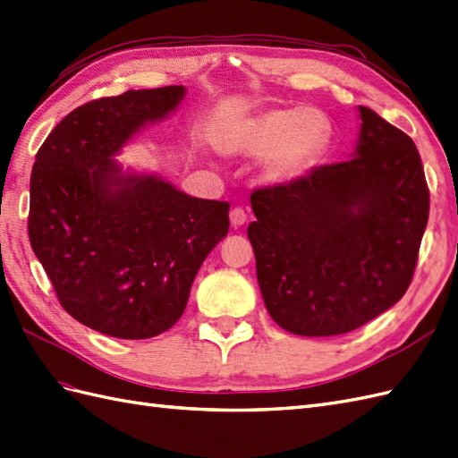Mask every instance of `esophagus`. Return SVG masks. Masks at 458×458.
<instances>
[{
	"mask_svg": "<svg viewBox=\"0 0 458 458\" xmlns=\"http://www.w3.org/2000/svg\"><path fill=\"white\" fill-rule=\"evenodd\" d=\"M230 222H232L233 228H240V226L245 225V222H248V213H245L242 207H233L230 210Z\"/></svg>",
	"mask_w": 458,
	"mask_h": 458,
	"instance_id": "1",
	"label": "esophagus"
}]
</instances>
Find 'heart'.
Wrapping results in <instances>:
<instances>
[{
	"label": "heart",
	"instance_id": "obj_1",
	"mask_svg": "<svg viewBox=\"0 0 458 458\" xmlns=\"http://www.w3.org/2000/svg\"><path fill=\"white\" fill-rule=\"evenodd\" d=\"M333 125L321 110L276 108L233 127L226 147L242 155H263L271 180H292L315 166L331 148Z\"/></svg>",
	"mask_w": 458,
	"mask_h": 458
}]
</instances>
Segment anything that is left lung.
I'll return each instance as SVG.
<instances>
[{
	"label": "left lung",
	"instance_id": "8db88e82",
	"mask_svg": "<svg viewBox=\"0 0 458 458\" xmlns=\"http://www.w3.org/2000/svg\"><path fill=\"white\" fill-rule=\"evenodd\" d=\"M354 158L251 193L248 228L271 318L301 336L344 335L404 296L429 216L420 152L360 106Z\"/></svg>",
	"mask_w": 458,
	"mask_h": 458
}]
</instances>
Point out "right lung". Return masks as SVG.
Masks as SVG:
<instances>
[{
    "mask_svg": "<svg viewBox=\"0 0 458 458\" xmlns=\"http://www.w3.org/2000/svg\"><path fill=\"white\" fill-rule=\"evenodd\" d=\"M183 95L174 85L90 100L52 129L32 166V251L62 308L108 336L168 331L228 233L230 203L190 197L157 175H123L112 160Z\"/></svg>",
    "mask_w": 458,
    "mask_h": 458,
    "instance_id": "obj_1",
    "label": "right lung"
}]
</instances>
